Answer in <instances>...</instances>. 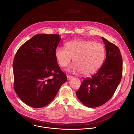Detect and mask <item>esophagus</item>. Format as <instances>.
Wrapping results in <instances>:
<instances>
[{
    "label": "esophagus",
    "instance_id": "1",
    "mask_svg": "<svg viewBox=\"0 0 134 134\" xmlns=\"http://www.w3.org/2000/svg\"><path fill=\"white\" fill-rule=\"evenodd\" d=\"M67 80H70L72 78V76H70V75H67Z\"/></svg>",
    "mask_w": 134,
    "mask_h": 134
}]
</instances>
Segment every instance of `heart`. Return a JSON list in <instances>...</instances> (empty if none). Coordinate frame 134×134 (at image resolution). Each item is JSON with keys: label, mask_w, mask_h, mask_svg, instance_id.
Wrapping results in <instances>:
<instances>
[{"label": "heart", "mask_w": 134, "mask_h": 134, "mask_svg": "<svg viewBox=\"0 0 134 134\" xmlns=\"http://www.w3.org/2000/svg\"><path fill=\"white\" fill-rule=\"evenodd\" d=\"M65 48L60 47L55 51L61 67L67 66L73 59L75 64L69 70L88 76L97 72L104 63L105 49L101 43L79 39L67 42Z\"/></svg>", "instance_id": "heart-1"}]
</instances>
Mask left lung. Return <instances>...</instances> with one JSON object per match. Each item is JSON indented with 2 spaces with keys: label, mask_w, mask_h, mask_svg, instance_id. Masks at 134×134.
<instances>
[{
  "label": "left lung",
  "mask_w": 134,
  "mask_h": 134,
  "mask_svg": "<svg viewBox=\"0 0 134 134\" xmlns=\"http://www.w3.org/2000/svg\"><path fill=\"white\" fill-rule=\"evenodd\" d=\"M106 58L100 69L85 79L76 92L80 101L89 108L101 106L108 101L119 84L122 72V58L117 46L102 37Z\"/></svg>",
  "instance_id": "8db88e82"
}]
</instances>
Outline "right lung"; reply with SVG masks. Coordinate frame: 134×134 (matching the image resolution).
Listing matches in <instances>:
<instances>
[{
  "label": "right lung",
  "mask_w": 134,
  "mask_h": 134,
  "mask_svg": "<svg viewBox=\"0 0 134 134\" xmlns=\"http://www.w3.org/2000/svg\"><path fill=\"white\" fill-rule=\"evenodd\" d=\"M60 39L59 34H36L15 54L13 64L14 90L27 105L35 108L46 106L67 80L55 56Z\"/></svg>",
  "instance_id": "add662e5"
}]
</instances>
